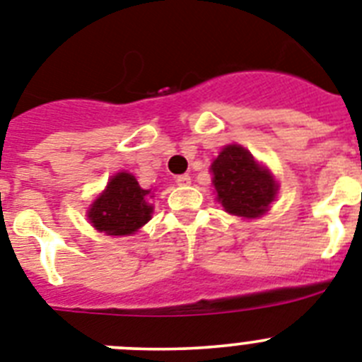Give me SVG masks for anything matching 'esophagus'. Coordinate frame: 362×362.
<instances>
[{"label":"esophagus","mask_w":362,"mask_h":362,"mask_svg":"<svg viewBox=\"0 0 362 362\" xmlns=\"http://www.w3.org/2000/svg\"><path fill=\"white\" fill-rule=\"evenodd\" d=\"M175 183H177L179 187H188V185H190V175L188 174L177 175V177H175Z\"/></svg>","instance_id":"1"}]
</instances>
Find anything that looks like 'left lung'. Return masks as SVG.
I'll use <instances>...</instances> for the list:
<instances>
[{"mask_svg": "<svg viewBox=\"0 0 362 362\" xmlns=\"http://www.w3.org/2000/svg\"><path fill=\"white\" fill-rule=\"evenodd\" d=\"M210 172L216 199L232 216L255 219L264 216L276 199L279 185L272 172L241 145H226L214 159Z\"/></svg>", "mask_w": 362, "mask_h": 362, "instance_id": "obj_1", "label": "left lung"}]
</instances>
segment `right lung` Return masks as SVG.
I'll list each match as a JSON object with an SVG mask.
<instances>
[{"instance_id":"right-lung-1","label":"right lung","mask_w":362,"mask_h":362,"mask_svg":"<svg viewBox=\"0 0 362 362\" xmlns=\"http://www.w3.org/2000/svg\"><path fill=\"white\" fill-rule=\"evenodd\" d=\"M152 192L143 190L129 172L108 179L107 188L88 209V221L107 235H130L146 225L152 217Z\"/></svg>"}]
</instances>
